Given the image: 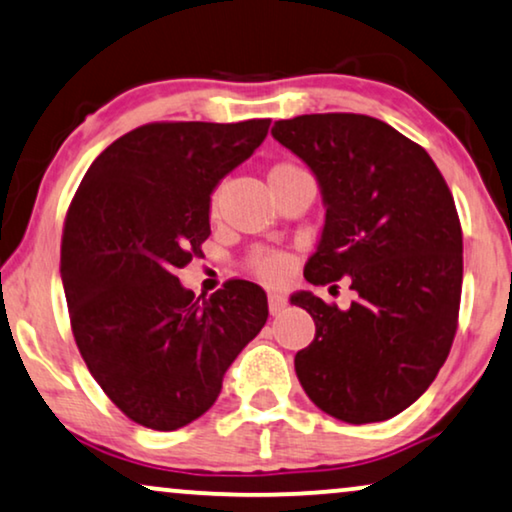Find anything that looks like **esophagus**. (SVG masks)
<instances>
[{
	"instance_id": "esophagus-1",
	"label": "esophagus",
	"mask_w": 512,
	"mask_h": 512,
	"mask_svg": "<svg viewBox=\"0 0 512 512\" xmlns=\"http://www.w3.org/2000/svg\"><path fill=\"white\" fill-rule=\"evenodd\" d=\"M285 306H288V299L281 292H269V311L271 316H276V313H281Z\"/></svg>"
}]
</instances>
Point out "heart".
<instances>
[{
    "mask_svg": "<svg viewBox=\"0 0 512 512\" xmlns=\"http://www.w3.org/2000/svg\"><path fill=\"white\" fill-rule=\"evenodd\" d=\"M304 177H311L309 170L302 168L295 161H278L269 168V185L274 192L285 185H290V182L304 180ZM220 196H222L220 189H215V192L210 194L208 208L213 217L217 215V210H220ZM290 267H292L290 257L285 255V252H278V250L257 248V250H252L248 257H245V269H248L252 276L260 278V281H264V283L283 281V278L288 276Z\"/></svg>",
    "mask_w": 512,
    "mask_h": 512,
    "instance_id": "obj_1",
    "label": "heart"
}]
</instances>
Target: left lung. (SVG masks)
Instances as JSON below:
<instances>
[{"mask_svg":"<svg viewBox=\"0 0 512 512\" xmlns=\"http://www.w3.org/2000/svg\"><path fill=\"white\" fill-rule=\"evenodd\" d=\"M271 135L313 170L327 206L304 278L346 276L358 292L346 311L292 295L316 323L295 356L299 384L346 424L391 419L433 384L459 327L463 236L452 192L424 147L365 114H302L276 121Z\"/></svg>","mask_w":512,"mask_h":512,"instance_id":"1","label":"left lung"}]
</instances>
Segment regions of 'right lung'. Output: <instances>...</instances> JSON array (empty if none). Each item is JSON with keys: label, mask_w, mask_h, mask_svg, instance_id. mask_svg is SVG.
<instances>
[{"label": "right lung", "mask_w": 512, "mask_h": 512, "mask_svg": "<svg viewBox=\"0 0 512 512\" xmlns=\"http://www.w3.org/2000/svg\"><path fill=\"white\" fill-rule=\"evenodd\" d=\"M269 124L135 128L91 163L67 208L60 274L74 342L135 424L175 431L199 419L267 323L260 285L234 278L201 299L182 288L177 269L203 255L210 194L262 145Z\"/></svg>", "instance_id": "right-lung-1"}]
</instances>
